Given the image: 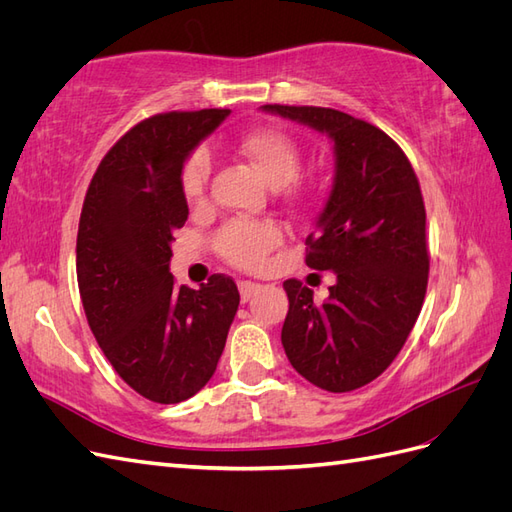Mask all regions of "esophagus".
I'll return each mask as SVG.
<instances>
[{"label":"esophagus","instance_id":"34e87169","mask_svg":"<svg viewBox=\"0 0 512 512\" xmlns=\"http://www.w3.org/2000/svg\"><path fill=\"white\" fill-rule=\"evenodd\" d=\"M258 290H260V284H256V282H250V280H241L239 282V294H241V301L243 303L250 301Z\"/></svg>","mask_w":512,"mask_h":512}]
</instances>
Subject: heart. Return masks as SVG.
Listing matches in <instances>:
<instances>
[{
	"label": "heart",
	"mask_w": 512,
	"mask_h": 512,
	"mask_svg": "<svg viewBox=\"0 0 512 512\" xmlns=\"http://www.w3.org/2000/svg\"><path fill=\"white\" fill-rule=\"evenodd\" d=\"M235 151L243 160L250 162L260 177L265 179L273 190L286 188L294 181L301 168L299 145L282 130H256L241 136L235 143ZM211 170L209 153L205 149H196L185 160L181 170V190L190 203H198L205 196L207 179ZM280 230L271 224L260 222H230L226 224L218 237L215 247L218 252L241 269H256L265 262L273 247L280 245Z\"/></svg>",
	"instance_id": "1"
}]
</instances>
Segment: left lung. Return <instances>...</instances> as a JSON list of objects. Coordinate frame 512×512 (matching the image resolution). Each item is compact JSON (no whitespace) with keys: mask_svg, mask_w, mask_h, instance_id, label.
Returning a JSON list of instances; mask_svg holds the SVG:
<instances>
[{"mask_svg":"<svg viewBox=\"0 0 512 512\" xmlns=\"http://www.w3.org/2000/svg\"><path fill=\"white\" fill-rule=\"evenodd\" d=\"M327 134L333 183L307 237L309 269L335 273L329 299L286 280L282 346L299 374L331 393L376 380L393 363L421 314L429 254L425 205L406 153L391 136L322 106H260Z\"/></svg>","mask_w":512,"mask_h":512,"instance_id":"left-lung-1","label":"left lung"}]
</instances>
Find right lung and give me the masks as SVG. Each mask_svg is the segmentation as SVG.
<instances>
[{
    "instance_id": "obj_1",
    "label": "right lung",
    "mask_w": 512,
    "mask_h": 512,
    "mask_svg": "<svg viewBox=\"0 0 512 512\" xmlns=\"http://www.w3.org/2000/svg\"><path fill=\"white\" fill-rule=\"evenodd\" d=\"M228 115L141 121L106 153L83 203L76 277L87 322L117 374L156 404H179L211 380L239 307L226 275L198 290L170 275L173 235L190 213L183 164Z\"/></svg>"
}]
</instances>
